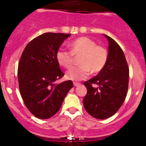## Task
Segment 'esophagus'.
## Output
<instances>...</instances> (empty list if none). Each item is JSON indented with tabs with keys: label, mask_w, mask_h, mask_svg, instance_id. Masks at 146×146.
<instances>
[{
	"label": "esophagus",
	"mask_w": 146,
	"mask_h": 146,
	"mask_svg": "<svg viewBox=\"0 0 146 146\" xmlns=\"http://www.w3.org/2000/svg\"><path fill=\"white\" fill-rule=\"evenodd\" d=\"M73 85H74V86L77 87V86H79V85H80V83H79V82H73Z\"/></svg>",
	"instance_id": "esophagus-1"
}]
</instances>
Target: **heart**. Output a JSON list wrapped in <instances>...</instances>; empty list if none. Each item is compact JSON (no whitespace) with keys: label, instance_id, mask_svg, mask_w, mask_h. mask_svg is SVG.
<instances>
[{"label":"heart","instance_id":"b5f03b06","mask_svg":"<svg viewBox=\"0 0 146 146\" xmlns=\"http://www.w3.org/2000/svg\"><path fill=\"white\" fill-rule=\"evenodd\" d=\"M70 52L59 49L56 52V60L62 67L68 68L73 64V56H80V66L73 67L66 73V78L73 81H80L87 78L90 71L98 73L106 66L108 52L104 47L87 36H80L68 44Z\"/></svg>","mask_w":146,"mask_h":146}]
</instances>
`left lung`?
Here are the masks:
<instances>
[{
    "label": "left lung",
    "instance_id": "left-lung-1",
    "mask_svg": "<svg viewBox=\"0 0 146 146\" xmlns=\"http://www.w3.org/2000/svg\"><path fill=\"white\" fill-rule=\"evenodd\" d=\"M109 42L108 59L95 77L84 82L88 92L83 99L85 110L92 117L105 119L121 107L129 87V70L121 48L112 38L104 35ZM92 84L98 87L94 88Z\"/></svg>",
    "mask_w": 146,
    "mask_h": 146
}]
</instances>
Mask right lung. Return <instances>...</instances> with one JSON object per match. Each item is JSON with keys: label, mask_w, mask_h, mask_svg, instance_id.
<instances>
[{"label": "right lung", "mask_w": 146, "mask_h": 146, "mask_svg": "<svg viewBox=\"0 0 146 146\" xmlns=\"http://www.w3.org/2000/svg\"><path fill=\"white\" fill-rule=\"evenodd\" d=\"M71 35L47 32L26 46L18 65L19 88L25 104L35 117L51 118L60 110L73 82L56 84L64 76L56 60V52Z\"/></svg>", "instance_id": "add662e5"}]
</instances>
